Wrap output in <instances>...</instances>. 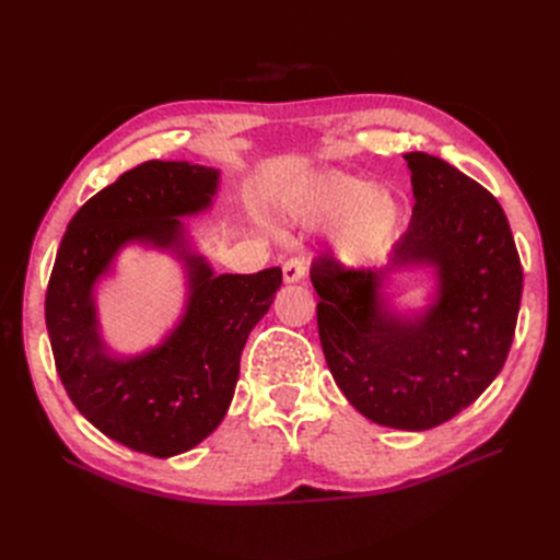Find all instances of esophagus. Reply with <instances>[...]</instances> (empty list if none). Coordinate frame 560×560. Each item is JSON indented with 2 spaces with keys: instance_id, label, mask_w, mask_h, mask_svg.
Instances as JSON below:
<instances>
[{
  "instance_id": "obj_1",
  "label": "esophagus",
  "mask_w": 560,
  "mask_h": 560,
  "mask_svg": "<svg viewBox=\"0 0 560 560\" xmlns=\"http://www.w3.org/2000/svg\"><path fill=\"white\" fill-rule=\"evenodd\" d=\"M303 278H306V259H303V257H292V259H287L282 264V280L287 284L301 282Z\"/></svg>"
}]
</instances>
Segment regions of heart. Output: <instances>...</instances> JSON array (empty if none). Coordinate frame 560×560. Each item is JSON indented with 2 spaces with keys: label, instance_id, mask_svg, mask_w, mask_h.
Returning <instances> with one entry per match:
<instances>
[{
  "label": "heart",
  "instance_id": "obj_1",
  "mask_svg": "<svg viewBox=\"0 0 560 560\" xmlns=\"http://www.w3.org/2000/svg\"><path fill=\"white\" fill-rule=\"evenodd\" d=\"M290 212L303 226L334 229V254L346 266L376 261L397 241L404 222V202L389 186L343 173H325L308 182L290 202Z\"/></svg>",
  "mask_w": 560,
  "mask_h": 560
}]
</instances>
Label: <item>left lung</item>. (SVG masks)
I'll return each mask as SVG.
<instances>
[{
  "mask_svg": "<svg viewBox=\"0 0 560 560\" xmlns=\"http://www.w3.org/2000/svg\"><path fill=\"white\" fill-rule=\"evenodd\" d=\"M411 226L383 268L343 270L319 257L311 282L325 360L346 399L371 422L422 432L477 399L514 341L523 268L495 196L451 163L406 154ZM433 276L422 310L386 294L399 272Z\"/></svg>",
  "mask_w": 560,
  "mask_h": 560,
  "instance_id": "1",
  "label": "left lung"
}]
</instances>
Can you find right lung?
Returning <instances> with one entry per match:
<instances>
[{
	"label": "right lung",
	"mask_w": 560,
	"mask_h": 560,
	"mask_svg": "<svg viewBox=\"0 0 560 560\" xmlns=\"http://www.w3.org/2000/svg\"><path fill=\"white\" fill-rule=\"evenodd\" d=\"M217 167L149 161L124 173L67 226L46 292L58 376L79 413L114 442L154 457L191 451L224 420L249 331L282 284L280 268L217 276L184 219L210 212ZM167 253L185 270V303L156 347L126 355L102 336L96 290L120 252Z\"/></svg>",
	"instance_id": "1"
}]
</instances>
